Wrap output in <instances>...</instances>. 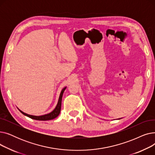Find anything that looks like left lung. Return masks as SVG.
I'll return each mask as SVG.
<instances>
[{
  "mask_svg": "<svg viewBox=\"0 0 155 155\" xmlns=\"http://www.w3.org/2000/svg\"><path fill=\"white\" fill-rule=\"evenodd\" d=\"M121 119V118H119V119Z\"/></svg>",
  "mask_w": 155,
  "mask_h": 155,
  "instance_id": "8db88e82",
  "label": "left lung"
}]
</instances>
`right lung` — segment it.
I'll list each match as a JSON object with an SVG mask.
<instances>
[{
    "mask_svg": "<svg viewBox=\"0 0 155 155\" xmlns=\"http://www.w3.org/2000/svg\"><path fill=\"white\" fill-rule=\"evenodd\" d=\"M67 87H64L61 92H60V95L59 97V99L58 101V103H57V105L56 107L54 109V110L53 111H51V112L46 114L45 115H42V116H33V115H30V114H28L22 112V110H21L20 109L19 111L22 114L25 115L26 116H28L32 119H35V120H51L53 119L54 118H56V117H58V115L60 114V110H61V100H62V97H63V92L64 91L65 89H66Z\"/></svg>",
    "mask_w": 155,
    "mask_h": 155,
    "instance_id": "1",
    "label": "right lung"
}]
</instances>
